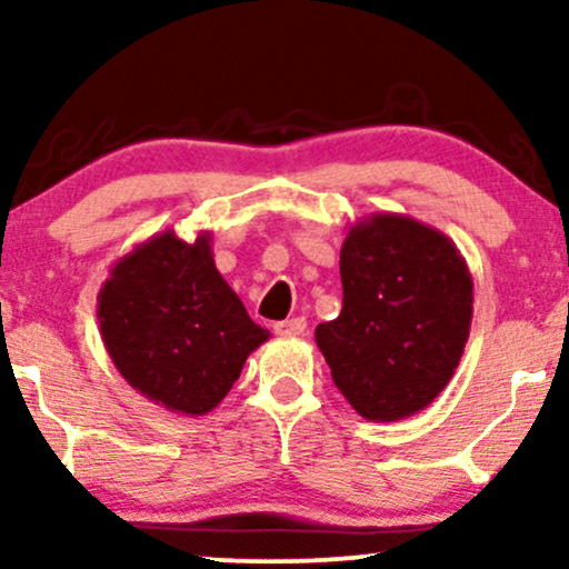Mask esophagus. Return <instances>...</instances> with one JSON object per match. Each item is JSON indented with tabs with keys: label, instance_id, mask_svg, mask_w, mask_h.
Returning a JSON list of instances; mask_svg holds the SVG:
<instances>
[{
	"label": "esophagus",
	"instance_id": "esophagus-1",
	"mask_svg": "<svg viewBox=\"0 0 569 569\" xmlns=\"http://www.w3.org/2000/svg\"><path fill=\"white\" fill-rule=\"evenodd\" d=\"M272 331L280 337H302L307 331V321L305 318H289V321H278L272 326Z\"/></svg>",
	"mask_w": 569,
	"mask_h": 569
}]
</instances>
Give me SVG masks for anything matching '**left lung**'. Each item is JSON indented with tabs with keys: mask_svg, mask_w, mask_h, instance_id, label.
<instances>
[{
	"mask_svg": "<svg viewBox=\"0 0 569 569\" xmlns=\"http://www.w3.org/2000/svg\"><path fill=\"white\" fill-rule=\"evenodd\" d=\"M342 312L316 342L361 417L396 422L452 380L473 318V278L447 234L403 217L356 221L339 251Z\"/></svg>",
	"mask_w": 569,
	"mask_h": 569,
	"instance_id": "1",
	"label": "left lung"
}]
</instances>
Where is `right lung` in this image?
<instances>
[{
    "label": "right lung",
    "mask_w": 569,
    "mask_h": 569,
    "mask_svg": "<svg viewBox=\"0 0 569 569\" xmlns=\"http://www.w3.org/2000/svg\"><path fill=\"white\" fill-rule=\"evenodd\" d=\"M96 316L130 388L189 417L217 409L270 339L213 264L211 232L187 243L166 230L136 246L103 280Z\"/></svg>",
    "instance_id": "right-lung-1"
}]
</instances>
